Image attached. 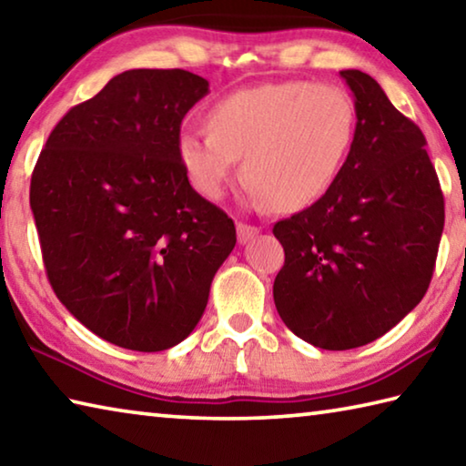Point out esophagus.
Listing matches in <instances>:
<instances>
[{"instance_id": "obj_1", "label": "esophagus", "mask_w": 466, "mask_h": 466, "mask_svg": "<svg viewBox=\"0 0 466 466\" xmlns=\"http://www.w3.org/2000/svg\"><path fill=\"white\" fill-rule=\"evenodd\" d=\"M236 234H238V242L244 244V242H248L250 238H255V236L258 234V228L238 222V224H236Z\"/></svg>"}]
</instances>
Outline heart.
<instances>
[{
  "label": "heart",
  "mask_w": 466,
  "mask_h": 466,
  "mask_svg": "<svg viewBox=\"0 0 466 466\" xmlns=\"http://www.w3.org/2000/svg\"><path fill=\"white\" fill-rule=\"evenodd\" d=\"M356 121V105L339 86H250L208 110V133L180 136L178 162L197 193L219 199L242 157L244 180L257 201L299 211L325 197L341 175Z\"/></svg>",
  "instance_id": "1"
}]
</instances>
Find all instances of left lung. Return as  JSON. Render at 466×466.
I'll use <instances>...</instances> for the list:
<instances>
[{
  "label": "left lung",
  "mask_w": 466,
  "mask_h": 466,
  "mask_svg": "<svg viewBox=\"0 0 466 466\" xmlns=\"http://www.w3.org/2000/svg\"><path fill=\"white\" fill-rule=\"evenodd\" d=\"M356 137L335 185L273 226L286 263L273 299L291 333L343 351L382 337L421 302L444 230V195L417 125L374 77L343 69Z\"/></svg>",
  "instance_id": "8db88e82"
}]
</instances>
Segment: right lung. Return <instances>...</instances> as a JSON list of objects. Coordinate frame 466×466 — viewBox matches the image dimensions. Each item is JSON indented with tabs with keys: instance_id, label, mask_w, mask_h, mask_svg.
<instances>
[{
	"instance_id": "obj_1",
	"label": "right lung",
	"mask_w": 466,
	"mask_h": 466,
	"mask_svg": "<svg viewBox=\"0 0 466 466\" xmlns=\"http://www.w3.org/2000/svg\"><path fill=\"white\" fill-rule=\"evenodd\" d=\"M209 92L185 69H129L55 125L30 178L46 278L86 329L133 351L191 335L236 228L178 162Z\"/></svg>"
}]
</instances>
